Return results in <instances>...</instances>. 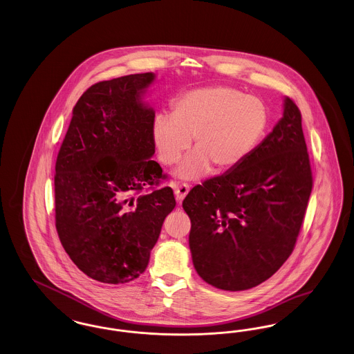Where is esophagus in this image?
Masks as SVG:
<instances>
[{
  "label": "esophagus",
  "mask_w": 354,
  "mask_h": 354,
  "mask_svg": "<svg viewBox=\"0 0 354 354\" xmlns=\"http://www.w3.org/2000/svg\"><path fill=\"white\" fill-rule=\"evenodd\" d=\"M172 188H174V192H175V198H176V201L179 203L185 199V195H187L188 191H189V185H185V183H182V185L174 183Z\"/></svg>",
  "instance_id": "34e87169"
}]
</instances>
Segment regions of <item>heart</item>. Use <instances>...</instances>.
Returning a JSON list of instances; mask_svg holds the SVG:
<instances>
[{
  "mask_svg": "<svg viewBox=\"0 0 354 354\" xmlns=\"http://www.w3.org/2000/svg\"><path fill=\"white\" fill-rule=\"evenodd\" d=\"M267 126L263 102L228 86H211L180 95L171 106V115H156L152 139L166 166L182 159L192 139L194 152L178 176L196 179L211 167L227 172L241 165L264 138Z\"/></svg>",
  "mask_w": 354,
  "mask_h": 354,
  "instance_id": "heart-1",
  "label": "heart"
}]
</instances>
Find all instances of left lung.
<instances>
[{"instance_id": "obj_1", "label": "left lung", "mask_w": 354, "mask_h": 354, "mask_svg": "<svg viewBox=\"0 0 354 354\" xmlns=\"http://www.w3.org/2000/svg\"><path fill=\"white\" fill-rule=\"evenodd\" d=\"M312 185L301 113L286 97L283 118L256 150L183 201L198 274L223 290L268 280L295 250Z\"/></svg>"}]
</instances>
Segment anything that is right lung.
Masks as SVG:
<instances>
[{
    "label": "right lung",
    "instance_id": "add662e5",
    "mask_svg": "<svg viewBox=\"0 0 354 354\" xmlns=\"http://www.w3.org/2000/svg\"><path fill=\"white\" fill-rule=\"evenodd\" d=\"M155 74L90 86L73 109L55 162V228L88 277L123 284L147 268L175 207L167 175L152 160L155 111L142 102Z\"/></svg>",
    "mask_w": 354,
    "mask_h": 354
}]
</instances>
